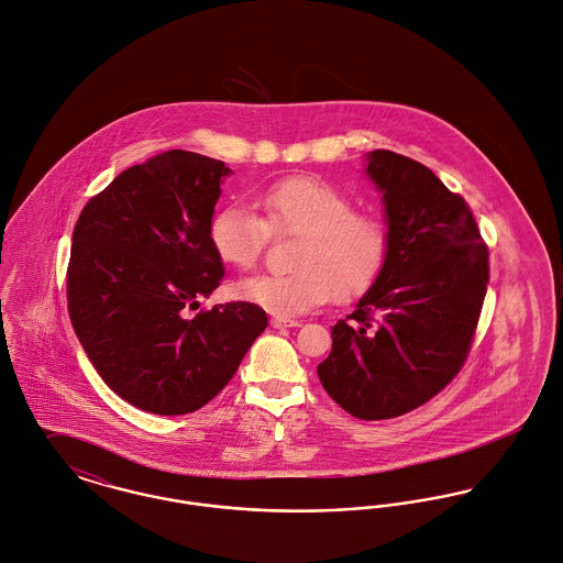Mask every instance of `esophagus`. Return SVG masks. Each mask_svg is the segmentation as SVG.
Returning a JSON list of instances; mask_svg holds the SVG:
<instances>
[{
	"mask_svg": "<svg viewBox=\"0 0 563 563\" xmlns=\"http://www.w3.org/2000/svg\"><path fill=\"white\" fill-rule=\"evenodd\" d=\"M269 323H272V328H300L302 325V321L285 319V317H272Z\"/></svg>",
	"mask_w": 563,
	"mask_h": 563,
	"instance_id": "esophagus-1",
	"label": "esophagus"
}]
</instances>
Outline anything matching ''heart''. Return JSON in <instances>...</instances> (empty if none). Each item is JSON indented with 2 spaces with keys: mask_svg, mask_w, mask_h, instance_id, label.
<instances>
[{
  "mask_svg": "<svg viewBox=\"0 0 563 563\" xmlns=\"http://www.w3.org/2000/svg\"><path fill=\"white\" fill-rule=\"evenodd\" d=\"M263 218L246 205L213 211L207 242L231 267L249 269L267 242V231L298 235L289 274H254L238 285L240 298L278 317H296L328 302L352 300L374 285L386 233L365 213H354L339 189L307 177L278 181L256 196Z\"/></svg>",
  "mask_w": 563,
  "mask_h": 563,
  "instance_id": "1",
  "label": "heart"
}]
</instances>
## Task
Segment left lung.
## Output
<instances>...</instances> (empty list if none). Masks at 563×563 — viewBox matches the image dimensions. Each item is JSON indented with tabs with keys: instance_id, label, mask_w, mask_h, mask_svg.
Segmentation results:
<instances>
[{
	"instance_id": "left-lung-1",
	"label": "left lung",
	"mask_w": 563,
	"mask_h": 563,
	"mask_svg": "<svg viewBox=\"0 0 563 563\" xmlns=\"http://www.w3.org/2000/svg\"><path fill=\"white\" fill-rule=\"evenodd\" d=\"M382 194L386 256L374 285L332 328L317 375L350 415H406L464 365L488 285V249L462 196L393 151L365 155Z\"/></svg>"
}]
</instances>
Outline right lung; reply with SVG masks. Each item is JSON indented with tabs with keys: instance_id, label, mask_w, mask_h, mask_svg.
Segmentation results:
<instances>
[{
	"instance_id": "obj_1",
	"label": "right lung",
	"mask_w": 563,
	"mask_h": 563,
	"mask_svg": "<svg viewBox=\"0 0 563 563\" xmlns=\"http://www.w3.org/2000/svg\"><path fill=\"white\" fill-rule=\"evenodd\" d=\"M220 159L168 151L97 194L73 231L66 278L75 334L103 382L153 415H188L235 375L267 314L227 302L189 317L224 276L207 242Z\"/></svg>"
}]
</instances>
